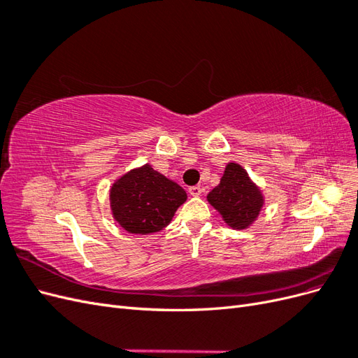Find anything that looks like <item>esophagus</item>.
Listing matches in <instances>:
<instances>
[{"instance_id": "34e87169", "label": "esophagus", "mask_w": 358, "mask_h": 358, "mask_svg": "<svg viewBox=\"0 0 358 358\" xmlns=\"http://www.w3.org/2000/svg\"><path fill=\"white\" fill-rule=\"evenodd\" d=\"M188 192H189V196H192V197H199V196H201V194L204 192V188H201V187H191L188 189Z\"/></svg>"}]
</instances>
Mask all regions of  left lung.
<instances>
[{"label": "left lung", "mask_w": 358, "mask_h": 358, "mask_svg": "<svg viewBox=\"0 0 358 358\" xmlns=\"http://www.w3.org/2000/svg\"><path fill=\"white\" fill-rule=\"evenodd\" d=\"M208 201L220 212L227 225L234 230H245L258 218L264 197L241 164L229 162L220 185L208 194Z\"/></svg>", "instance_id": "8db88e82"}]
</instances>
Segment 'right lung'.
<instances>
[{
  "label": "right lung",
  "instance_id": "right-lung-1",
  "mask_svg": "<svg viewBox=\"0 0 358 358\" xmlns=\"http://www.w3.org/2000/svg\"><path fill=\"white\" fill-rule=\"evenodd\" d=\"M185 201V189L149 164L129 170L110 188L113 218L131 234L161 231Z\"/></svg>",
  "mask_w": 358,
  "mask_h": 358
}]
</instances>
